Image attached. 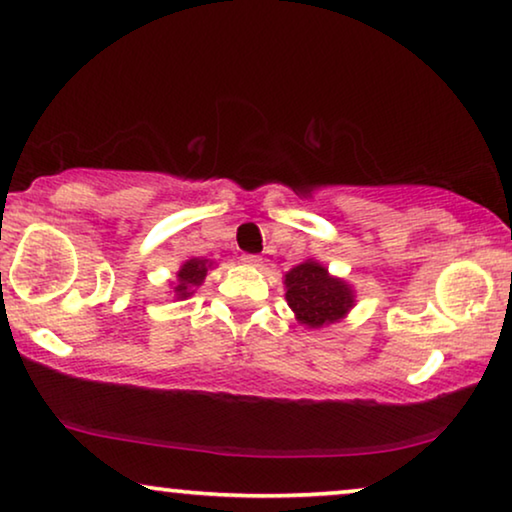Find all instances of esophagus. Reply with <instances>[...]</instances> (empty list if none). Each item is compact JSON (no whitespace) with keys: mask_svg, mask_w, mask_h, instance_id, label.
<instances>
[{"mask_svg":"<svg viewBox=\"0 0 512 512\" xmlns=\"http://www.w3.org/2000/svg\"><path fill=\"white\" fill-rule=\"evenodd\" d=\"M241 262H243V264H248V266H262V257L246 253V255H241Z\"/></svg>","mask_w":512,"mask_h":512,"instance_id":"esophagus-1","label":"esophagus"}]
</instances>
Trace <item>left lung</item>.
<instances>
[{"label": "left lung", "mask_w": 512, "mask_h": 512, "mask_svg": "<svg viewBox=\"0 0 512 512\" xmlns=\"http://www.w3.org/2000/svg\"><path fill=\"white\" fill-rule=\"evenodd\" d=\"M287 304L308 327H325L343 318L352 306V290L331 278L325 266L304 262L285 276Z\"/></svg>", "instance_id": "1"}]
</instances>
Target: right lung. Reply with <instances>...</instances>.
Masks as SVG:
<instances>
[{
  "mask_svg": "<svg viewBox=\"0 0 512 512\" xmlns=\"http://www.w3.org/2000/svg\"><path fill=\"white\" fill-rule=\"evenodd\" d=\"M206 259H187V262L181 266V271H178V283L174 287L176 297L178 299H185L190 297L194 292L192 287L201 285V280L206 276Z\"/></svg>",
  "mask_w": 512,
  "mask_h": 512,
  "instance_id": "obj_1",
  "label": "right lung"
}]
</instances>
